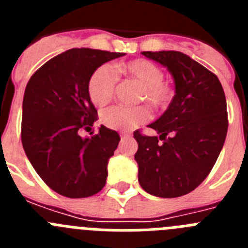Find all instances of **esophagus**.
Wrapping results in <instances>:
<instances>
[{
	"label": "esophagus",
	"instance_id": "esophagus-1",
	"mask_svg": "<svg viewBox=\"0 0 248 248\" xmlns=\"http://www.w3.org/2000/svg\"><path fill=\"white\" fill-rule=\"evenodd\" d=\"M131 135L129 134V133H125V131H124V133H122V139H125V138H130Z\"/></svg>",
	"mask_w": 248,
	"mask_h": 248
}]
</instances>
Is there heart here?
I'll list each match as a JSON object with an SVG mask.
<instances>
[{
    "mask_svg": "<svg viewBox=\"0 0 248 248\" xmlns=\"http://www.w3.org/2000/svg\"><path fill=\"white\" fill-rule=\"evenodd\" d=\"M117 72L134 78L143 85L141 99H146L156 108L166 107L174 97V89L164 82L161 68L148 59H134L117 67ZM117 85V74L109 65H100L93 72L88 80V94L97 107H104L114 97ZM149 119V111L144 107L114 105L105 109L100 120L105 126L115 130H131Z\"/></svg>",
    "mask_w": 248,
    "mask_h": 248,
    "instance_id": "obj_1",
    "label": "heart"
}]
</instances>
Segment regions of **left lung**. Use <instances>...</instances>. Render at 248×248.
Here are the masks:
<instances>
[{"label": "left lung", "mask_w": 248, "mask_h": 248, "mask_svg": "<svg viewBox=\"0 0 248 248\" xmlns=\"http://www.w3.org/2000/svg\"><path fill=\"white\" fill-rule=\"evenodd\" d=\"M141 54L168 68L175 95L149 124L159 137L134 131L138 179L149 194L179 198L205 180L220 155L229 126L226 98L217 77L189 56L176 50Z\"/></svg>", "instance_id": "obj_1"}]
</instances>
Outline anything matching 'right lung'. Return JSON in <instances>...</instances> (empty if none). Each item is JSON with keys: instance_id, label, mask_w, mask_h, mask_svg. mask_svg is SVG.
Here are the masks:
<instances>
[{"instance_id": "right-lung-1", "label": "right lung", "mask_w": 248, "mask_h": 248, "mask_svg": "<svg viewBox=\"0 0 248 248\" xmlns=\"http://www.w3.org/2000/svg\"><path fill=\"white\" fill-rule=\"evenodd\" d=\"M125 53L72 48L37 69L27 83L22 105V145L39 177L65 198H89L104 187L107 165L118 148L115 130L93 126L97 109L88 94L93 72Z\"/></svg>"}]
</instances>
